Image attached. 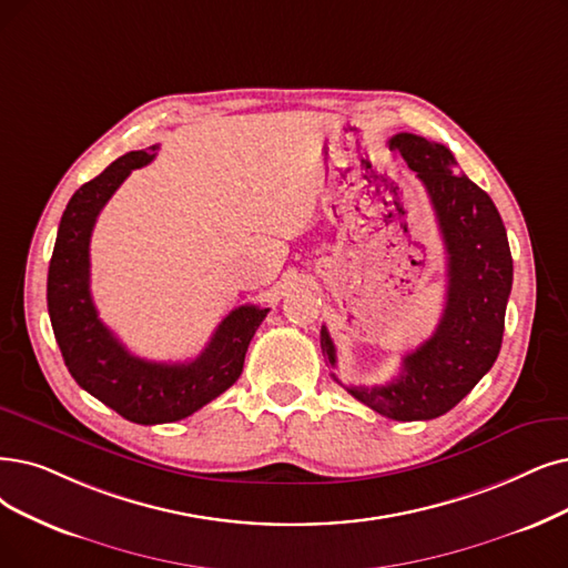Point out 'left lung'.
<instances>
[{"label": "left lung", "mask_w": 568, "mask_h": 568, "mask_svg": "<svg viewBox=\"0 0 568 568\" xmlns=\"http://www.w3.org/2000/svg\"><path fill=\"white\" fill-rule=\"evenodd\" d=\"M392 146L417 172L436 210L447 254L445 312L436 333L403 356L394 382L384 387H345L335 375L333 379L389 419H436L494 366L504 339L513 256L501 214L478 184L459 174L447 146L410 132L394 134ZM322 349L335 368V347L326 326H322Z\"/></svg>", "instance_id": "obj_1"}]
</instances>
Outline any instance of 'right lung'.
Instances as JSON below:
<instances>
[{
	"label": "right lung",
	"instance_id": "1",
	"mask_svg": "<svg viewBox=\"0 0 568 568\" xmlns=\"http://www.w3.org/2000/svg\"><path fill=\"white\" fill-rule=\"evenodd\" d=\"M158 144L130 151L83 184L60 219L49 265V314L64 366L90 396L134 424H168L207 405L242 375L248 343L267 307L242 305L219 324L210 345L186 363H155L125 349L98 316L90 296V235L125 176L149 165Z\"/></svg>",
	"mask_w": 568,
	"mask_h": 568
}]
</instances>
